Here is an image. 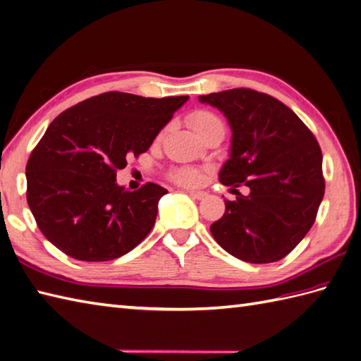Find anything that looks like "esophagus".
Instances as JSON below:
<instances>
[{"mask_svg": "<svg viewBox=\"0 0 361 361\" xmlns=\"http://www.w3.org/2000/svg\"><path fill=\"white\" fill-rule=\"evenodd\" d=\"M188 195H190L192 199H197V200H202V199L207 197V192H205V191H192V190H190Z\"/></svg>", "mask_w": 361, "mask_h": 361, "instance_id": "34e87169", "label": "esophagus"}]
</instances>
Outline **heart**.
Returning <instances> with one entry per match:
<instances>
[{
  "instance_id": "obj_1",
  "label": "heart",
  "mask_w": 361,
  "mask_h": 361,
  "mask_svg": "<svg viewBox=\"0 0 361 361\" xmlns=\"http://www.w3.org/2000/svg\"><path fill=\"white\" fill-rule=\"evenodd\" d=\"M188 122L191 128L195 130L200 137H204L207 133H209V131H213L216 128L224 130L222 121L209 110H196L190 113ZM169 178L173 182L179 183V185L196 187L202 182V179H204V170L197 169V166H188V165L174 166V169L170 170Z\"/></svg>"
}]
</instances>
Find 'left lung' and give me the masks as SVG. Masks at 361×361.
I'll list each match as a JSON object with an SVG mask.
<instances>
[{
  "mask_svg": "<svg viewBox=\"0 0 361 361\" xmlns=\"http://www.w3.org/2000/svg\"><path fill=\"white\" fill-rule=\"evenodd\" d=\"M221 110L233 130L231 157L219 179L231 191L211 234L231 256L271 263L291 252L317 217L324 195L322 150L312 131L283 102L251 89L199 96Z\"/></svg>",
  "mask_w": 361,
  "mask_h": 361,
  "instance_id": "1",
  "label": "left lung"
}]
</instances>
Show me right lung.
I'll return each mask as SVG.
<instances>
[{
	"instance_id": "add662e5",
	"label": "right lung",
	"mask_w": 361,
	"mask_h": 361,
	"mask_svg": "<svg viewBox=\"0 0 361 361\" xmlns=\"http://www.w3.org/2000/svg\"><path fill=\"white\" fill-rule=\"evenodd\" d=\"M187 101L107 92L51 121L25 165L27 204L50 243L76 260L107 262L145 239L169 191L153 182L128 191L116 171L145 153Z\"/></svg>"
}]
</instances>
